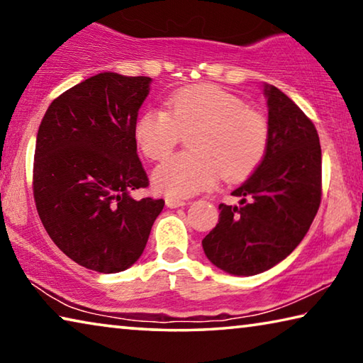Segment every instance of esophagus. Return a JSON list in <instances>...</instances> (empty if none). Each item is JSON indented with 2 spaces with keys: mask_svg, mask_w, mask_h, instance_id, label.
Wrapping results in <instances>:
<instances>
[{
  "mask_svg": "<svg viewBox=\"0 0 363 363\" xmlns=\"http://www.w3.org/2000/svg\"><path fill=\"white\" fill-rule=\"evenodd\" d=\"M164 201H167V206L168 208H179V206H186L187 203L181 199H174V196H167L164 199Z\"/></svg>",
  "mask_w": 363,
  "mask_h": 363,
  "instance_id": "esophagus-1",
  "label": "esophagus"
}]
</instances>
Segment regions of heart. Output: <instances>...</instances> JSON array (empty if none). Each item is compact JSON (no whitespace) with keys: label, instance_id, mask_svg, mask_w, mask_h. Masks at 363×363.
Wrapping results in <instances>:
<instances>
[{"label":"heart","instance_id":"obj_1","mask_svg":"<svg viewBox=\"0 0 363 363\" xmlns=\"http://www.w3.org/2000/svg\"><path fill=\"white\" fill-rule=\"evenodd\" d=\"M194 131L189 147L153 171V184L168 196H192L216 186L219 177L237 181L257 168L269 144L266 116L214 84H194L171 94L167 110L139 115L134 138L150 160L176 149L181 133Z\"/></svg>","mask_w":363,"mask_h":363}]
</instances>
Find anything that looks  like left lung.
Wrapping results in <instances>:
<instances>
[{
	"label": "left lung",
	"instance_id": "obj_1",
	"mask_svg": "<svg viewBox=\"0 0 363 363\" xmlns=\"http://www.w3.org/2000/svg\"><path fill=\"white\" fill-rule=\"evenodd\" d=\"M269 144L257 168L219 205V223L201 240L208 259L232 275H256L284 261L314 220L322 196V149L306 113L272 84H264Z\"/></svg>",
	"mask_w": 363,
	"mask_h": 363
}]
</instances>
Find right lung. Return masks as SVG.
I'll use <instances>...</instances> for the list:
<instances>
[{"instance_id": "obj_1", "label": "right lung", "mask_w": 363, "mask_h": 363, "mask_svg": "<svg viewBox=\"0 0 363 363\" xmlns=\"http://www.w3.org/2000/svg\"><path fill=\"white\" fill-rule=\"evenodd\" d=\"M152 78L104 72L67 89L43 116L33 196L51 240L86 269L115 274L136 262L164 201L131 196L149 177L134 125Z\"/></svg>"}]
</instances>
